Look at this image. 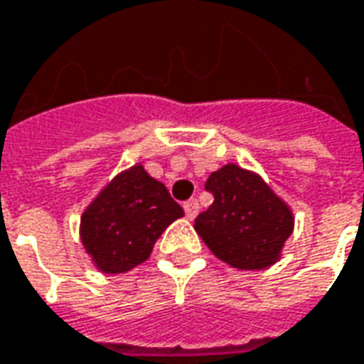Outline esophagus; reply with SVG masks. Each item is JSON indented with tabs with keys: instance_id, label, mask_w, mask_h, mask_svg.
Instances as JSON below:
<instances>
[{
	"instance_id": "1",
	"label": "esophagus",
	"mask_w": 364,
	"mask_h": 364,
	"mask_svg": "<svg viewBox=\"0 0 364 364\" xmlns=\"http://www.w3.org/2000/svg\"><path fill=\"white\" fill-rule=\"evenodd\" d=\"M183 208H185V215H187V218H195L197 215H199V200L197 199L185 200Z\"/></svg>"
}]
</instances>
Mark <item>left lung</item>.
<instances>
[{
  "label": "left lung",
  "instance_id": "left-lung-1",
  "mask_svg": "<svg viewBox=\"0 0 364 364\" xmlns=\"http://www.w3.org/2000/svg\"><path fill=\"white\" fill-rule=\"evenodd\" d=\"M213 205L195 218L208 250L238 270H262L282 258L294 232V213L260 175L226 164L208 175Z\"/></svg>",
  "mask_w": 364,
  "mask_h": 364
}]
</instances>
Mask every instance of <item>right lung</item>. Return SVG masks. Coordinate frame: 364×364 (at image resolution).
Segmentation results:
<instances>
[{
  "label": "right lung",
  "instance_id": "obj_1",
  "mask_svg": "<svg viewBox=\"0 0 364 364\" xmlns=\"http://www.w3.org/2000/svg\"><path fill=\"white\" fill-rule=\"evenodd\" d=\"M164 183L136 164L104 187L80 217V240L104 274H124L146 262L167 226L181 218Z\"/></svg>",
  "mask_w": 364,
  "mask_h": 364
}]
</instances>
